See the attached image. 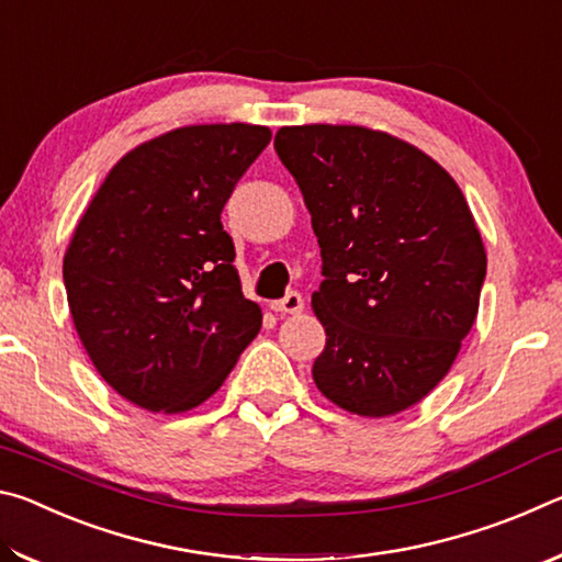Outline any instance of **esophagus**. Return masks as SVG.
<instances>
[{
  "label": "esophagus",
  "mask_w": 562,
  "mask_h": 562,
  "mask_svg": "<svg viewBox=\"0 0 562 562\" xmlns=\"http://www.w3.org/2000/svg\"><path fill=\"white\" fill-rule=\"evenodd\" d=\"M270 307L274 312H282V315H300V312L304 310V300L300 292H288L282 300H274Z\"/></svg>",
  "instance_id": "esophagus-1"
}]
</instances>
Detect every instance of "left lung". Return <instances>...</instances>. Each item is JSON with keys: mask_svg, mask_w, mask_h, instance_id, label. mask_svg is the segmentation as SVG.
<instances>
[{"mask_svg": "<svg viewBox=\"0 0 562 562\" xmlns=\"http://www.w3.org/2000/svg\"><path fill=\"white\" fill-rule=\"evenodd\" d=\"M274 150L322 255L315 384L351 414L404 412L449 374L479 315L486 250L469 203L434 158L382 131L284 126Z\"/></svg>", "mask_w": 562, "mask_h": 562, "instance_id": "left-lung-1", "label": "left lung"}]
</instances>
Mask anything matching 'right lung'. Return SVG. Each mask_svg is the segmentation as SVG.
Returning a JSON list of instances; mask_svg holds the SVG:
<instances>
[{
	"label": "right lung",
	"instance_id": "obj_1",
	"mask_svg": "<svg viewBox=\"0 0 562 562\" xmlns=\"http://www.w3.org/2000/svg\"><path fill=\"white\" fill-rule=\"evenodd\" d=\"M272 133L211 123L123 156L64 255V284L97 372L148 412L203 404L258 337L221 213Z\"/></svg>",
	"mask_w": 562,
	"mask_h": 562
}]
</instances>
